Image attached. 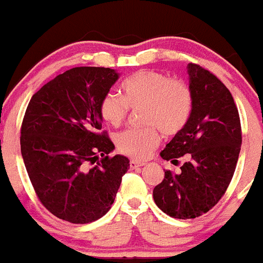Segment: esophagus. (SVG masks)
<instances>
[{
  "label": "esophagus",
  "mask_w": 263,
  "mask_h": 263,
  "mask_svg": "<svg viewBox=\"0 0 263 263\" xmlns=\"http://www.w3.org/2000/svg\"><path fill=\"white\" fill-rule=\"evenodd\" d=\"M143 166H145V163H144V162L136 161V159H132V161L129 162V167H131L132 170H135V168L137 167H143Z\"/></svg>",
  "instance_id": "34e87169"
}]
</instances>
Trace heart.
Instances as JSON below:
<instances>
[{
    "instance_id": "1",
    "label": "heart",
    "mask_w": 263,
    "mask_h": 263,
    "mask_svg": "<svg viewBox=\"0 0 263 263\" xmlns=\"http://www.w3.org/2000/svg\"><path fill=\"white\" fill-rule=\"evenodd\" d=\"M122 97L109 92L98 104L102 119L112 127L123 123L129 107L143 105L141 118L148 126L128 128L115 139L120 153L135 159H145L159 144V127L165 135H175L185 127L192 114L193 97L183 80L167 73L140 70L123 80Z\"/></svg>"
}]
</instances>
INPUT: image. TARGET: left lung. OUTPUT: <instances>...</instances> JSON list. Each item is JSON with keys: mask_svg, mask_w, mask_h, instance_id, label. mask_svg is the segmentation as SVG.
Returning <instances> with one entry per match:
<instances>
[{"mask_svg": "<svg viewBox=\"0 0 263 263\" xmlns=\"http://www.w3.org/2000/svg\"><path fill=\"white\" fill-rule=\"evenodd\" d=\"M193 97L188 123L173 137L161 157L176 162L190 154L180 174L166 170L153 190L156 205L178 219H192L209 212L224 195L241 148V126L231 92L214 73L188 65Z\"/></svg>", "mask_w": 263, "mask_h": 263, "instance_id": "1", "label": "left lung"}]
</instances>
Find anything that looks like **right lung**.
<instances>
[{"label":"right lung","mask_w":263,"mask_h":263,"mask_svg":"<svg viewBox=\"0 0 263 263\" xmlns=\"http://www.w3.org/2000/svg\"><path fill=\"white\" fill-rule=\"evenodd\" d=\"M119 73L105 67H73L32 96L21 128V151L33 190L46 209L75 224L95 222L111 208L127 157L110 158L114 144L98 104ZM101 155L103 159L90 166Z\"/></svg>","instance_id":"1"}]
</instances>
